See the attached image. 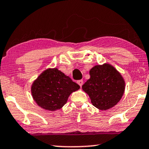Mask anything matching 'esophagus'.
<instances>
[{
  "label": "esophagus",
  "mask_w": 149,
  "mask_h": 149,
  "mask_svg": "<svg viewBox=\"0 0 149 149\" xmlns=\"http://www.w3.org/2000/svg\"><path fill=\"white\" fill-rule=\"evenodd\" d=\"M77 83L79 84V86H80V87H81V86L83 85V83H84V82H83V80H82V79H81V80H78V81H77Z\"/></svg>",
  "instance_id": "esophagus-1"
}]
</instances>
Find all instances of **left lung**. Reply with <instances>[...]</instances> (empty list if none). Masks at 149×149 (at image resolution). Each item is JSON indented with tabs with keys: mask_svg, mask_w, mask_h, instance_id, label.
Returning <instances> with one entry per match:
<instances>
[{
	"mask_svg": "<svg viewBox=\"0 0 149 149\" xmlns=\"http://www.w3.org/2000/svg\"><path fill=\"white\" fill-rule=\"evenodd\" d=\"M90 78L82 86L95 107L106 110L116 105L123 97L125 81L112 65H95L90 71Z\"/></svg>",
	"mask_w": 149,
	"mask_h": 149,
	"instance_id": "1",
	"label": "left lung"
}]
</instances>
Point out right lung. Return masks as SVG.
<instances>
[{"mask_svg":"<svg viewBox=\"0 0 149 149\" xmlns=\"http://www.w3.org/2000/svg\"><path fill=\"white\" fill-rule=\"evenodd\" d=\"M79 88L78 84L57 68H49L33 81L31 94L40 107L55 111L63 107L70 95Z\"/></svg>","mask_w":149,"mask_h":149,"instance_id":"obj_1","label":"right lung"}]
</instances>
